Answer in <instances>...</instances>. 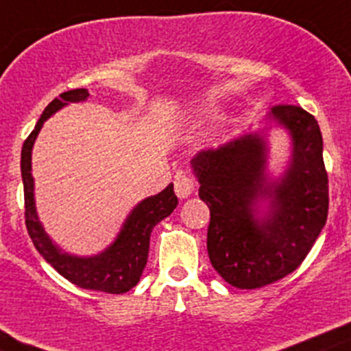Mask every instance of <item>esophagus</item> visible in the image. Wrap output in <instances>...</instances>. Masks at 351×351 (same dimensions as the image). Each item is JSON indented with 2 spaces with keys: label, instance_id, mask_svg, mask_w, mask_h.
I'll return each instance as SVG.
<instances>
[{
  "label": "esophagus",
  "instance_id": "1",
  "mask_svg": "<svg viewBox=\"0 0 351 351\" xmlns=\"http://www.w3.org/2000/svg\"><path fill=\"white\" fill-rule=\"evenodd\" d=\"M195 190V180L190 178V176L178 175L175 178V192L178 198H186L190 197Z\"/></svg>",
  "mask_w": 351,
  "mask_h": 351
}]
</instances>
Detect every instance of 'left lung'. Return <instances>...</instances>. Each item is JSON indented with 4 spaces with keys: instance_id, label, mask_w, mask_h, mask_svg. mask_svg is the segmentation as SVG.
Returning a JSON list of instances; mask_svg holds the SVG:
<instances>
[{
    "instance_id": "1",
    "label": "left lung",
    "mask_w": 351,
    "mask_h": 351,
    "mask_svg": "<svg viewBox=\"0 0 351 351\" xmlns=\"http://www.w3.org/2000/svg\"><path fill=\"white\" fill-rule=\"evenodd\" d=\"M258 132H247L190 161L198 197L210 208L207 251L212 267L238 289H260L292 274L328 217V173L317 120L278 105ZM284 126L291 153L280 177L267 176V132Z\"/></svg>"
}]
</instances>
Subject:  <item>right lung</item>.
<instances>
[{
	"mask_svg": "<svg viewBox=\"0 0 351 351\" xmlns=\"http://www.w3.org/2000/svg\"><path fill=\"white\" fill-rule=\"evenodd\" d=\"M88 97H90L88 90L77 88V90L64 91L61 97L54 98L45 107L38 122L35 123V129L23 143L22 180L25 222H27L32 243L37 247L38 253L71 284L81 287V289L100 290V292L107 293H123L136 287L143 275L144 267L147 263V253H149L151 231L158 222L168 217L178 205V198L173 192V183H169L158 195L141 200L127 215L113 243L105 247L101 253L93 254V256H77V254L66 253L62 247H59L45 232L44 226L38 219L37 207H35V183L34 176H32V149H34L35 139L49 117L64 108L66 105L86 101Z\"/></svg>",
	"mask_w": 351,
	"mask_h": 351,
	"instance_id": "add662e5",
	"label": "right lung"
}]
</instances>
